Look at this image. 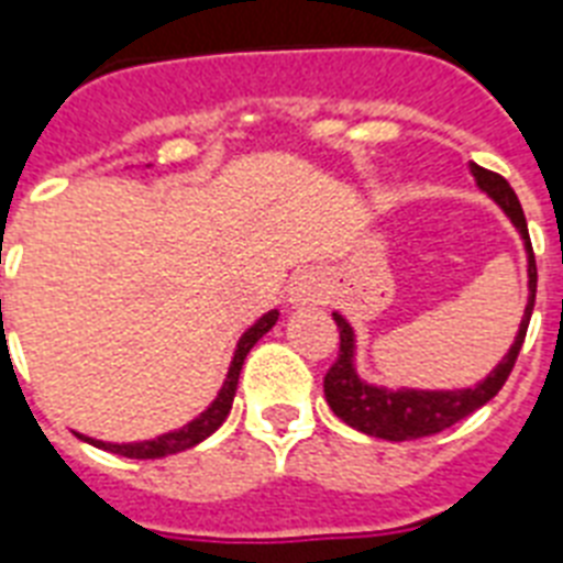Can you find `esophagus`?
Listing matches in <instances>:
<instances>
[{
    "mask_svg": "<svg viewBox=\"0 0 563 563\" xmlns=\"http://www.w3.org/2000/svg\"><path fill=\"white\" fill-rule=\"evenodd\" d=\"M324 298V283L318 280V274L303 272L289 283V303L307 307V303H321Z\"/></svg>",
    "mask_w": 563,
    "mask_h": 563,
    "instance_id": "obj_1",
    "label": "esophagus"
}]
</instances>
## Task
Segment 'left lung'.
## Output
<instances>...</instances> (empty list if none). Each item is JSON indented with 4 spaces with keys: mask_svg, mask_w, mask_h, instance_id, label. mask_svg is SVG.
<instances>
[{
    "mask_svg": "<svg viewBox=\"0 0 563 563\" xmlns=\"http://www.w3.org/2000/svg\"><path fill=\"white\" fill-rule=\"evenodd\" d=\"M471 172L482 192H488L506 212L511 224L523 239L526 254H529V303H526L523 321L515 335V344L508 347L497 368L490 371L479 385L473 388H453V391H423V388H383V385L365 383L356 374L353 356H356V335L353 327L344 321L339 312H333V321L339 327V360L324 376V397L335 418H342L347 427L360 429L365 435L385 438V441H411V438L435 435L441 429L453 427L462 418L482 409L490 397H497L499 388L506 385L508 374L515 368L517 353L523 347L529 318L534 309V291H538V265H534L532 242H529V228H526L523 207L517 201L515 189L508 187L506 178L497 172H488L471 163Z\"/></svg>",
    "mask_w": 563,
    "mask_h": 563,
    "instance_id": "obj_1",
    "label": "left lung"
}]
</instances>
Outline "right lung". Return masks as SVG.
<instances>
[{"mask_svg":"<svg viewBox=\"0 0 563 563\" xmlns=\"http://www.w3.org/2000/svg\"><path fill=\"white\" fill-rule=\"evenodd\" d=\"M277 309L272 312H265L254 327H247L242 339L236 344V353H233V362H230V371H228V379L221 385L219 397L207 406V409L198 415L195 420H189L187 427L175 429V432H166V435H157L152 441H136V444H110V441H96V438H87V435H78L81 441L87 444L99 446V450H108V453H117V455H125V459H163V455H172V453H184L189 446L201 444L203 438H210L216 429L224 423V418L230 415V406H233V394H236V385H239V371L245 365V356L251 353L260 339H263L274 324H277Z\"/></svg>","mask_w":563,"mask_h":563,"instance_id":"obj_1","label":"right lung"}]
</instances>
